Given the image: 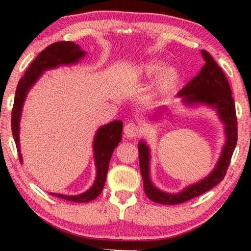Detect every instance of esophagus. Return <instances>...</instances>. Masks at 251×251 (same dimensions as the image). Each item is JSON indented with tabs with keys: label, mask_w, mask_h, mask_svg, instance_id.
Masks as SVG:
<instances>
[{
	"label": "esophagus",
	"mask_w": 251,
	"mask_h": 251,
	"mask_svg": "<svg viewBox=\"0 0 251 251\" xmlns=\"http://www.w3.org/2000/svg\"><path fill=\"white\" fill-rule=\"evenodd\" d=\"M140 129L135 122H129L128 125L125 126V135L126 138H135L139 135Z\"/></svg>",
	"instance_id": "34e87169"
}]
</instances>
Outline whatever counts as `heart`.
Here are the masks:
<instances>
[{"label": "heart", "mask_w": 251, "mask_h": 251, "mask_svg": "<svg viewBox=\"0 0 251 251\" xmlns=\"http://www.w3.org/2000/svg\"><path fill=\"white\" fill-rule=\"evenodd\" d=\"M164 66V61L152 59L147 60L139 66V73L143 76L152 77L159 73V71ZM161 71V70H160ZM179 71L174 66L164 67V70L157 75L155 82L153 84L152 95L161 96L173 90L179 81Z\"/></svg>", "instance_id": "obj_1"}]
</instances>
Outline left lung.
<instances>
[{
    "instance_id": "obj_1",
    "label": "left lung",
    "mask_w": 251,
    "mask_h": 251,
    "mask_svg": "<svg viewBox=\"0 0 251 251\" xmlns=\"http://www.w3.org/2000/svg\"><path fill=\"white\" fill-rule=\"evenodd\" d=\"M204 65L200 73L192 78L181 90L178 97L185 105L205 104L217 111L219 118L225 125L226 143L223 147L215 169L208 177L190 185L177 194H170L160 191L152 184L150 178V149L145 142H139V167L143 176L144 191L150 200L161 204L184 203L191 199L205 193L224 179L226 171L231 162L233 152L238 142V121L235 114V104L232 97V90L224 72L218 66L210 53L205 50L201 51Z\"/></svg>"
}]
</instances>
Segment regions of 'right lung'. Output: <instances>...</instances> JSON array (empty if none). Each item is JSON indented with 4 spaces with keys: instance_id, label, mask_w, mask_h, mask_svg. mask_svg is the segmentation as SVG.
I'll use <instances>...</instances> for the list:
<instances>
[{
    "instance_id": "1",
    "label": "right lung",
    "mask_w": 251,
    "mask_h": 251,
    "mask_svg": "<svg viewBox=\"0 0 251 251\" xmlns=\"http://www.w3.org/2000/svg\"><path fill=\"white\" fill-rule=\"evenodd\" d=\"M84 56L85 51L81 50L80 47L74 42L60 41V42L52 43L37 54V57L32 61L30 66L27 68L25 75L19 80L11 113V129L17 150L19 152L20 162H23V157L22 154H20L19 147V121L27 92L39 80L44 71L56 68L60 65L76 64ZM122 128L123 122L116 120V121H112L108 125L100 126L98 131L96 132L94 140V152L97 176H96V180L94 185L90 187V190L78 195H63L57 193L51 194L57 198L64 199V200L73 202H89L95 200L101 193L102 187L105 185L109 160H111L112 154L114 152V149L119 145V143L122 139Z\"/></svg>"
}]
</instances>
